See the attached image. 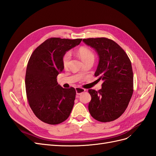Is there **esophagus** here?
Here are the masks:
<instances>
[{"instance_id":"1","label":"esophagus","mask_w":156,"mask_h":156,"mask_svg":"<svg viewBox=\"0 0 156 156\" xmlns=\"http://www.w3.org/2000/svg\"><path fill=\"white\" fill-rule=\"evenodd\" d=\"M75 90H76V94L77 95H80V94L83 93L84 91H85V89L80 88V87H76L75 88Z\"/></svg>"}]
</instances>
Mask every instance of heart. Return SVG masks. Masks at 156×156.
<instances>
[{
  "mask_svg": "<svg viewBox=\"0 0 156 156\" xmlns=\"http://www.w3.org/2000/svg\"><path fill=\"white\" fill-rule=\"evenodd\" d=\"M77 55L81 59V60L84 63H86L89 61H94V54L93 52L87 47H81L77 51ZM71 59V53L69 52H67L63 56L62 63L64 68H67L69 65V62Z\"/></svg>",
  "mask_w": 156,
  "mask_h": 156,
  "instance_id": "1",
  "label": "heart"
}]
</instances>
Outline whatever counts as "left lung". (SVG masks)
I'll return each mask as SVG.
<instances>
[{
    "instance_id": "8db88e82",
    "label": "left lung",
    "mask_w": 156,
    "mask_h": 156,
    "mask_svg": "<svg viewBox=\"0 0 156 156\" xmlns=\"http://www.w3.org/2000/svg\"><path fill=\"white\" fill-rule=\"evenodd\" d=\"M95 49L99 62L94 75L103 81L98 91L88 90L91 101L90 114L99 122H111L126 111L133 92V73L131 61L121 47L105 37L83 39Z\"/></svg>"
}]
</instances>
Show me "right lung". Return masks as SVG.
Masks as SVG:
<instances>
[{"label": "right lung", "mask_w": 156, "mask_h": 156, "mask_svg": "<svg viewBox=\"0 0 156 156\" xmlns=\"http://www.w3.org/2000/svg\"><path fill=\"white\" fill-rule=\"evenodd\" d=\"M81 41L51 37L30 56L25 76L27 96L33 112L45 123H62L72 112L76 91L73 87L62 88L56 77L64 69V54Z\"/></svg>", "instance_id": "obj_1"}]
</instances>
